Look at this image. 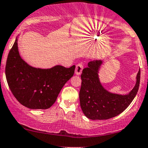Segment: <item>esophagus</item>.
Here are the masks:
<instances>
[{"mask_svg": "<svg viewBox=\"0 0 148 148\" xmlns=\"http://www.w3.org/2000/svg\"><path fill=\"white\" fill-rule=\"evenodd\" d=\"M84 68V64L83 63H79L77 64V66H76V69H75V73L77 75H79V74H82V71L83 70Z\"/></svg>", "mask_w": 148, "mask_h": 148, "instance_id": "1", "label": "esophagus"}]
</instances>
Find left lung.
Wrapping results in <instances>:
<instances>
[{"label": "left lung", "instance_id": "obj_1", "mask_svg": "<svg viewBox=\"0 0 148 148\" xmlns=\"http://www.w3.org/2000/svg\"><path fill=\"white\" fill-rule=\"evenodd\" d=\"M102 63L101 60L89 62L81 75L80 106L84 114L91 120H107L119 115L133 101L139 88L140 70L137 74L136 85L128 94H113L106 90L99 77Z\"/></svg>", "mask_w": 148, "mask_h": 148}]
</instances>
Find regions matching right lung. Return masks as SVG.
Segmentation results:
<instances>
[{
	"instance_id": "add662e5",
	"label": "right lung",
	"mask_w": 148,
	"mask_h": 148,
	"mask_svg": "<svg viewBox=\"0 0 148 148\" xmlns=\"http://www.w3.org/2000/svg\"><path fill=\"white\" fill-rule=\"evenodd\" d=\"M74 70L75 65L69 68L57 65L47 69L29 66L20 56L16 39L8 56L5 77L10 91L22 105L31 109H47Z\"/></svg>"
}]
</instances>
